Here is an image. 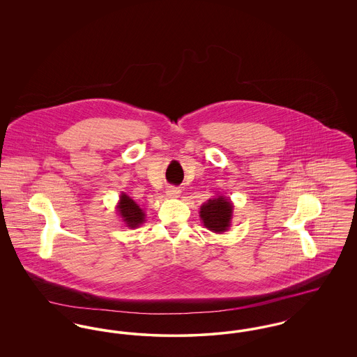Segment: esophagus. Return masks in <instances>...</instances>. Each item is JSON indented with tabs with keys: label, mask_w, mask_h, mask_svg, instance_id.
Wrapping results in <instances>:
<instances>
[{
	"label": "esophagus",
	"mask_w": 357,
	"mask_h": 357,
	"mask_svg": "<svg viewBox=\"0 0 357 357\" xmlns=\"http://www.w3.org/2000/svg\"><path fill=\"white\" fill-rule=\"evenodd\" d=\"M179 194H181V190L178 187L170 186L167 188V191H166V195L169 198H178Z\"/></svg>",
	"instance_id": "1"
}]
</instances>
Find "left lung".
Instances as JSON below:
<instances>
[{
    "mask_svg": "<svg viewBox=\"0 0 357 357\" xmlns=\"http://www.w3.org/2000/svg\"><path fill=\"white\" fill-rule=\"evenodd\" d=\"M199 217L208 230L221 234L230 227L233 217V204L229 198L218 195L217 198L208 199L201 206Z\"/></svg>",
    "mask_w": 357,
    "mask_h": 357,
    "instance_id": "8db88e82",
    "label": "left lung"
}]
</instances>
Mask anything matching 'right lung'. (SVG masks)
I'll use <instances>...</instances> for the list:
<instances>
[{"instance_id":"1","label":"right lung","mask_w":357,"mask_h":357,"mask_svg":"<svg viewBox=\"0 0 357 357\" xmlns=\"http://www.w3.org/2000/svg\"><path fill=\"white\" fill-rule=\"evenodd\" d=\"M118 213L120 218L127 225V227H131V229L137 227L140 223H143L146 217L144 211L127 194L120 195Z\"/></svg>"}]
</instances>
